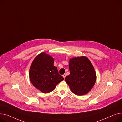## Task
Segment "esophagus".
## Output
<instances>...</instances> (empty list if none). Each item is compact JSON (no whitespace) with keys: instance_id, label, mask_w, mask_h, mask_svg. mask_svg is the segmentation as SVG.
I'll use <instances>...</instances> for the list:
<instances>
[{"instance_id":"esophagus-1","label":"esophagus","mask_w":122,"mask_h":122,"mask_svg":"<svg viewBox=\"0 0 122 122\" xmlns=\"http://www.w3.org/2000/svg\"><path fill=\"white\" fill-rule=\"evenodd\" d=\"M62 76H63V77L64 78V79L66 78V74H63L62 75Z\"/></svg>"}]
</instances>
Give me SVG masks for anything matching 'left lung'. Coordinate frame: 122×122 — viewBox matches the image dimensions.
Instances as JSON below:
<instances>
[{
	"label": "left lung",
	"mask_w": 122,
	"mask_h": 122,
	"mask_svg": "<svg viewBox=\"0 0 122 122\" xmlns=\"http://www.w3.org/2000/svg\"><path fill=\"white\" fill-rule=\"evenodd\" d=\"M70 74L65 81L74 94L82 96L87 94L94 87L96 74L92 63L86 56L77 57L69 61Z\"/></svg>",
	"instance_id": "obj_1"
}]
</instances>
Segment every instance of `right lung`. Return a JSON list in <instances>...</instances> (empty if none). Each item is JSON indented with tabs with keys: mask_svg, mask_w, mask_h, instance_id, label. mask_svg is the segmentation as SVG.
<instances>
[{
	"mask_svg": "<svg viewBox=\"0 0 122 122\" xmlns=\"http://www.w3.org/2000/svg\"><path fill=\"white\" fill-rule=\"evenodd\" d=\"M54 59L42 53L32 61L30 69V80L34 86L43 93L53 91L64 78L54 66Z\"/></svg>",
	"mask_w": 122,
	"mask_h": 122,
	"instance_id": "obj_1",
	"label": "right lung"
}]
</instances>
